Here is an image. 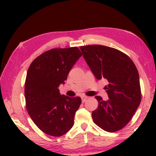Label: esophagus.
Returning a JSON list of instances; mask_svg holds the SVG:
<instances>
[{"label": "esophagus", "mask_w": 156, "mask_h": 156, "mask_svg": "<svg viewBox=\"0 0 156 156\" xmlns=\"http://www.w3.org/2000/svg\"><path fill=\"white\" fill-rule=\"evenodd\" d=\"M88 98V97L87 96H83L81 97V99H82V102H84L87 100V99Z\"/></svg>", "instance_id": "obj_1"}]
</instances>
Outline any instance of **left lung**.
Returning a JSON list of instances; mask_svg holds the SVG:
<instances>
[{"label": "left lung", "instance_id": "8db88e82", "mask_svg": "<svg viewBox=\"0 0 156 156\" xmlns=\"http://www.w3.org/2000/svg\"><path fill=\"white\" fill-rule=\"evenodd\" d=\"M83 58L98 80L106 79L109 99L96 96L98 107L92 112L94 122L105 131L122 129L133 117L141 100L138 69L130 58L112 47L94 44L80 47Z\"/></svg>", "mask_w": 156, "mask_h": 156}]
</instances>
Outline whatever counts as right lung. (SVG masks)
Returning a JSON list of instances; mask_svg holds the SVG:
<instances>
[{"instance_id": "right-lung-1", "label": "right lung", "mask_w": 156, "mask_h": 156, "mask_svg": "<svg viewBox=\"0 0 156 156\" xmlns=\"http://www.w3.org/2000/svg\"><path fill=\"white\" fill-rule=\"evenodd\" d=\"M80 56L78 47L52 49L37 57L28 69L26 108L36 126L48 135L61 136L74 124L81 98L61 95L58 87Z\"/></svg>"}]
</instances>
